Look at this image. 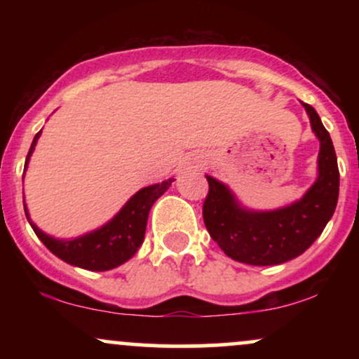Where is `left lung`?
<instances>
[{
	"instance_id": "8db88e82",
	"label": "left lung",
	"mask_w": 359,
	"mask_h": 359,
	"mask_svg": "<svg viewBox=\"0 0 359 359\" xmlns=\"http://www.w3.org/2000/svg\"><path fill=\"white\" fill-rule=\"evenodd\" d=\"M320 142L319 175L297 203L275 211H250L219 180L205 175L209 192L203 205L209 234L229 258L248 265H280L297 258L324 231L339 196V168L332 140L319 114L302 102Z\"/></svg>"
}]
</instances>
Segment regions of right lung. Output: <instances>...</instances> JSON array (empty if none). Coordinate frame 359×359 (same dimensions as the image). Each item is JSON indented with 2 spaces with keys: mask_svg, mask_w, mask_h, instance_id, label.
<instances>
[{
  "mask_svg": "<svg viewBox=\"0 0 359 359\" xmlns=\"http://www.w3.org/2000/svg\"><path fill=\"white\" fill-rule=\"evenodd\" d=\"M40 133L42 131H39L35 135L34 142H32L30 151L27 155V162H25V170H27L30 155L34 154V148L36 145V140L40 138ZM172 182H174V179L163 180L162 184L143 187L142 191H138L123 205L121 211L109 222H106L104 226H101L96 231H90L84 234V236L74 238V240H55V238L45 234L42 229H39L32 222L25 201L23 208L25 214H27V219L30 222L32 228H34L35 234L55 257L64 259L69 265L79 266V269L90 271H106L123 265V263L128 262L137 253L140 246H142L143 238H145L148 212H150L155 201L170 187Z\"/></svg>",
  "mask_w": 359,
  "mask_h": 359,
  "instance_id": "add662e5",
  "label": "right lung"
}]
</instances>
